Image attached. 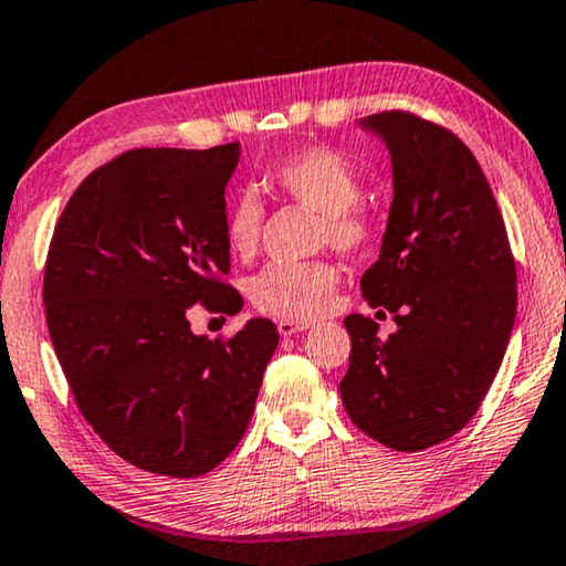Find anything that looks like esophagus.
<instances>
[{"label": "esophagus", "instance_id": "esophagus-1", "mask_svg": "<svg viewBox=\"0 0 566 566\" xmlns=\"http://www.w3.org/2000/svg\"><path fill=\"white\" fill-rule=\"evenodd\" d=\"M306 328H311L308 321H289V318L277 321V332H281L283 338H289L298 332H306Z\"/></svg>", "mask_w": 566, "mask_h": 566}]
</instances>
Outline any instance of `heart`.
<instances>
[{"label": "heart", "instance_id": "b5f03b06", "mask_svg": "<svg viewBox=\"0 0 566 566\" xmlns=\"http://www.w3.org/2000/svg\"><path fill=\"white\" fill-rule=\"evenodd\" d=\"M265 181L293 202L321 212V242L338 253H361L374 238V217L359 202V174L344 154L328 146H308L265 169ZM263 232V205L250 192L232 199L224 214V240L234 258L255 255ZM338 271L326 260L273 263L250 281V301L258 311L289 321H311L332 311Z\"/></svg>", "mask_w": 566, "mask_h": 566}]
</instances>
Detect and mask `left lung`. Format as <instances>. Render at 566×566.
I'll return each mask as SVG.
<instances>
[{
    "mask_svg": "<svg viewBox=\"0 0 566 566\" xmlns=\"http://www.w3.org/2000/svg\"><path fill=\"white\" fill-rule=\"evenodd\" d=\"M359 124L385 142L395 192L361 295L395 313L397 332L379 338L369 316L344 318L352 354L338 392L361 432L417 453L463 430L493 385L516 318V263L481 164L455 134L407 111Z\"/></svg>",
    "mask_w": 566,
    "mask_h": 566,
    "instance_id": "left-lung-1",
    "label": "left lung"
}]
</instances>
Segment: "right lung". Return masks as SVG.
Instances as JSON below:
<instances>
[{
  "label": "right lung",
  "mask_w": 566,
  "mask_h": 566,
  "mask_svg": "<svg viewBox=\"0 0 566 566\" xmlns=\"http://www.w3.org/2000/svg\"><path fill=\"white\" fill-rule=\"evenodd\" d=\"M240 144L132 149L83 179L52 232L42 301L75 402L136 468L210 473L253 417L277 346L250 318L228 342L197 336L187 311L242 308L224 283V187Z\"/></svg>",
  "instance_id": "add662e5"
}]
</instances>
